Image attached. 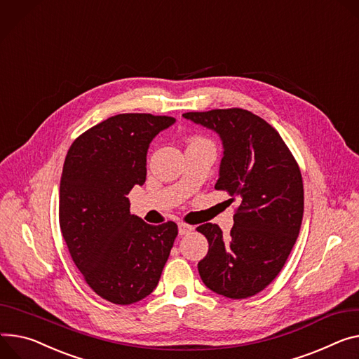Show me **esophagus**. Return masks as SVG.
<instances>
[{
  "instance_id": "1",
  "label": "esophagus",
  "mask_w": 359,
  "mask_h": 359,
  "mask_svg": "<svg viewBox=\"0 0 359 359\" xmlns=\"http://www.w3.org/2000/svg\"><path fill=\"white\" fill-rule=\"evenodd\" d=\"M191 230H192V226H189L187 223H178V233H180V236L188 234Z\"/></svg>"
}]
</instances>
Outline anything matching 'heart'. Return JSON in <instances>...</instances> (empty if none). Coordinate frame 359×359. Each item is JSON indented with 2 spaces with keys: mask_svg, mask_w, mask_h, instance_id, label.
<instances>
[{
  "mask_svg": "<svg viewBox=\"0 0 359 359\" xmlns=\"http://www.w3.org/2000/svg\"><path fill=\"white\" fill-rule=\"evenodd\" d=\"M192 141H201V137H194V140H192Z\"/></svg>",
  "mask_w": 359,
  "mask_h": 359,
  "instance_id": "obj_1",
  "label": "heart"
}]
</instances>
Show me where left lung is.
<instances>
[{
    "label": "left lung",
    "mask_w": 359,
    "mask_h": 359,
    "mask_svg": "<svg viewBox=\"0 0 359 359\" xmlns=\"http://www.w3.org/2000/svg\"><path fill=\"white\" fill-rule=\"evenodd\" d=\"M184 118L215 130L224 156L215 189L240 201L234 226L224 236L217 224L197 231L208 240L198 263L204 285L230 299H245L267 287L283 269L303 218L299 165L279 132L245 109L187 112Z\"/></svg>",
    "instance_id": "left-lung-1"
}]
</instances>
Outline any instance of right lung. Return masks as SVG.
<instances>
[{
	"mask_svg": "<svg viewBox=\"0 0 359 359\" xmlns=\"http://www.w3.org/2000/svg\"><path fill=\"white\" fill-rule=\"evenodd\" d=\"M171 116L122 114L77 136L63 165L59 222L69 253L89 287L116 305L151 294L178 226H151L126 197L147 180V152Z\"/></svg>",
	"mask_w": 359,
	"mask_h": 359,
	"instance_id": "1",
	"label": "right lung"
}]
</instances>
